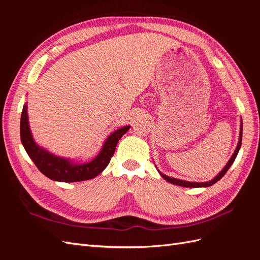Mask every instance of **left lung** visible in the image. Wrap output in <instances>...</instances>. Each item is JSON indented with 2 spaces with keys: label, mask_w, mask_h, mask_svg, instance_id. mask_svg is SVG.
Returning <instances> with one entry per match:
<instances>
[{
  "label": "left lung",
  "mask_w": 260,
  "mask_h": 260,
  "mask_svg": "<svg viewBox=\"0 0 260 260\" xmlns=\"http://www.w3.org/2000/svg\"><path fill=\"white\" fill-rule=\"evenodd\" d=\"M242 133H243V123L241 122V131H240V138H239L238 146H237V148H235V151H234L232 157L230 158V160L228 161V164L225 165L224 168H223L221 171H220L219 175L216 176L212 180L207 181V182H188V181L179 180V179H176V178L168 177V176H166V175L161 174L160 171H158L159 175H160L165 180L168 181V182H170V183H172V184H176V185H180V186H186V187H207V186H210V185H212V184H215V183L217 182V181H219L220 179H221V178L226 174V171L229 170V168L231 167V165L233 164V161L235 160V158H237L238 153H239V151H240L241 144H242Z\"/></svg>",
  "instance_id": "8db88e82"
}]
</instances>
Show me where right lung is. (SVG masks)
I'll return each mask as SVG.
<instances>
[{
	"mask_svg": "<svg viewBox=\"0 0 260 260\" xmlns=\"http://www.w3.org/2000/svg\"><path fill=\"white\" fill-rule=\"evenodd\" d=\"M129 129L130 125H125L113 132L106 139L99 155L91 161L75 164L69 159L55 156L37 145L29 128L27 104L22 107L20 118V140L27 154L45 177L54 181H60V182H79V181L90 180L99 176L111 161L118 141Z\"/></svg>",
	"mask_w": 260,
	"mask_h": 260,
	"instance_id": "1",
	"label": "right lung"
}]
</instances>
